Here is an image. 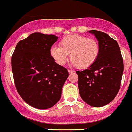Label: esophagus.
Segmentation results:
<instances>
[{
    "label": "esophagus",
    "mask_w": 132,
    "mask_h": 132,
    "mask_svg": "<svg viewBox=\"0 0 132 132\" xmlns=\"http://www.w3.org/2000/svg\"><path fill=\"white\" fill-rule=\"evenodd\" d=\"M68 73H73V72H74V71H73V70H68Z\"/></svg>",
    "instance_id": "34e87169"
}]
</instances>
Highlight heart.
<instances>
[{
  "label": "heart",
  "mask_w": 132,
  "mask_h": 132,
  "mask_svg": "<svg viewBox=\"0 0 132 132\" xmlns=\"http://www.w3.org/2000/svg\"><path fill=\"white\" fill-rule=\"evenodd\" d=\"M100 53V47L97 40L84 35L73 34L64 37L60 47H53L50 54L59 65L65 64L70 54L73 65L79 69L90 67L96 62Z\"/></svg>",
  "instance_id": "1"
}]
</instances>
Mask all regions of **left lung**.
Masks as SVG:
<instances>
[{
    "instance_id": "left-lung-1",
    "label": "left lung",
    "mask_w": 132,
    "mask_h": 132,
    "mask_svg": "<svg viewBox=\"0 0 132 132\" xmlns=\"http://www.w3.org/2000/svg\"><path fill=\"white\" fill-rule=\"evenodd\" d=\"M100 47L96 62L84 71H76L78 87L83 100L94 107L112 101L120 87L124 71L123 58L117 41L104 32L91 30Z\"/></svg>"
}]
</instances>
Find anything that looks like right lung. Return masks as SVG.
Returning <instances> with one entry per match:
<instances>
[{"label": "right lung", "instance_id": "1", "mask_svg": "<svg viewBox=\"0 0 132 132\" xmlns=\"http://www.w3.org/2000/svg\"><path fill=\"white\" fill-rule=\"evenodd\" d=\"M58 37L34 33L17 44L12 56L14 84L30 106L47 109L59 102L68 77L66 68L56 63L50 50Z\"/></svg>", "mask_w": 132, "mask_h": 132}]
</instances>
